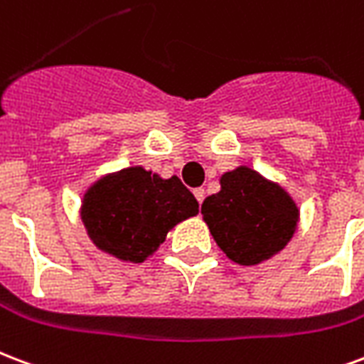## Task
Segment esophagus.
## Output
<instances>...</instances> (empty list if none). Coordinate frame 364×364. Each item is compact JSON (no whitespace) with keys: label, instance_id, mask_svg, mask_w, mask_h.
Here are the masks:
<instances>
[{"label":"esophagus","instance_id":"34e87169","mask_svg":"<svg viewBox=\"0 0 364 364\" xmlns=\"http://www.w3.org/2000/svg\"><path fill=\"white\" fill-rule=\"evenodd\" d=\"M194 196H196V200H198V204H202L204 202V196H206V191L204 188H194Z\"/></svg>","mask_w":364,"mask_h":364}]
</instances>
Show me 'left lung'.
Here are the masks:
<instances>
[{"label":"left lung","instance_id":"obj_1","mask_svg":"<svg viewBox=\"0 0 364 364\" xmlns=\"http://www.w3.org/2000/svg\"><path fill=\"white\" fill-rule=\"evenodd\" d=\"M221 191L202 202L213 240L231 262L257 265L279 254L298 229L299 210L279 183L248 166L219 179Z\"/></svg>","mask_w":364,"mask_h":364}]
</instances>
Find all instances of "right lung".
Masks as SVG:
<instances>
[{
  "label": "right lung",
  "instance_id": "right-lung-1",
  "mask_svg": "<svg viewBox=\"0 0 364 364\" xmlns=\"http://www.w3.org/2000/svg\"><path fill=\"white\" fill-rule=\"evenodd\" d=\"M196 213L198 202L179 177L162 179L141 166L97 179L80 208L91 242L132 263L145 262L177 223Z\"/></svg>",
  "mask_w": 364,
  "mask_h": 364
}]
</instances>
